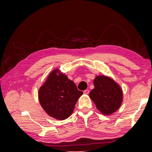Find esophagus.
<instances>
[{
    "instance_id": "obj_1",
    "label": "esophagus",
    "mask_w": 152,
    "mask_h": 152,
    "mask_svg": "<svg viewBox=\"0 0 152 152\" xmlns=\"http://www.w3.org/2000/svg\"><path fill=\"white\" fill-rule=\"evenodd\" d=\"M89 93V91L88 89H86L85 91H84V94H88Z\"/></svg>"
}]
</instances>
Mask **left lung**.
Returning a JSON list of instances; mask_svg holds the SVG:
<instances>
[{
  "label": "left lung",
  "instance_id": "8db88e82",
  "mask_svg": "<svg viewBox=\"0 0 152 152\" xmlns=\"http://www.w3.org/2000/svg\"><path fill=\"white\" fill-rule=\"evenodd\" d=\"M94 88L89 93V97L96 108L104 115H110L121 107L122 102V91L115 82L106 76H97L94 80Z\"/></svg>",
  "mask_w": 152,
  "mask_h": 152
}]
</instances>
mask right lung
<instances>
[{
	"label": "right lung",
	"mask_w": 152,
	"mask_h": 152,
	"mask_svg": "<svg viewBox=\"0 0 152 152\" xmlns=\"http://www.w3.org/2000/svg\"><path fill=\"white\" fill-rule=\"evenodd\" d=\"M56 69L50 73L39 91V99L49 115L63 121L71 115L75 104L83 92L79 91L74 82Z\"/></svg>",
	"instance_id": "right-lung-1"
}]
</instances>
